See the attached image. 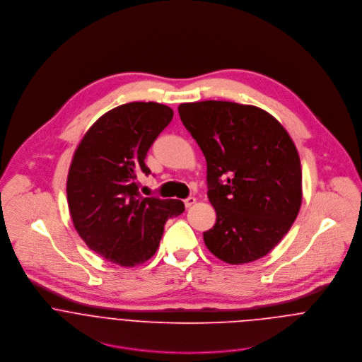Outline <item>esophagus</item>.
<instances>
[{
	"label": "esophagus",
	"mask_w": 362,
	"mask_h": 362,
	"mask_svg": "<svg viewBox=\"0 0 362 362\" xmlns=\"http://www.w3.org/2000/svg\"><path fill=\"white\" fill-rule=\"evenodd\" d=\"M195 202H197V199L194 198V197H189V198H187L185 201H184V204H185V206L191 207L192 205H195Z\"/></svg>",
	"instance_id": "1"
}]
</instances>
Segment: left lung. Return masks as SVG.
<instances>
[{
  "label": "left lung",
  "mask_w": 362,
  "mask_h": 362,
  "mask_svg": "<svg viewBox=\"0 0 362 362\" xmlns=\"http://www.w3.org/2000/svg\"><path fill=\"white\" fill-rule=\"evenodd\" d=\"M184 127L206 158L214 226L207 250L230 264L267 255L288 233L303 201L297 148L264 110L206 100L178 105Z\"/></svg>",
  "instance_id": "obj_1"
}]
</instances>
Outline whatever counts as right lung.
Here are the masks:
<instances>
[{"instance_id": "right-lung-1", "label": "right lung", "mask_w": 362, "mask_h": 362, "mask_svg": "<svg viewBox=\"0 0 362 362\" xmlns=\"http://www.w3.org/2000/svg\"><path fill=\"white\" fill-rule=\"evenodd\" d=\"M164 104L132 102L103 114L78 145L66 180L69 214L81 238L98 255L132 267L155 255L178 199L145 198L138 177L151 174L148 151L173 119Z\"/></svg>"}]
</instances>
